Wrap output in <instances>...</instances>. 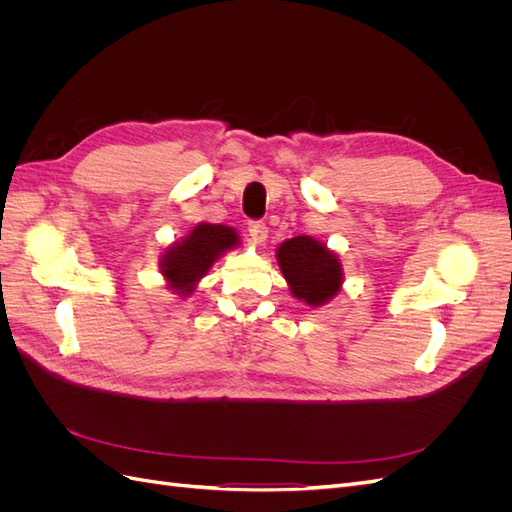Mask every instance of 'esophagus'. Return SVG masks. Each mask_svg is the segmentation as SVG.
I'll list each match as a JSON object with an SVG mask.
<instances>
[{
    "label": "esophagus",
    "instance_id": "1",
    "mask_svg": "<svg viewBox=\"0 0 512 512\" xmlns=\"http://www.w3.org/2000/svg\"><path fill=\"white\" fill-rule=\"evenodd\" d=\"M247 230H250V237L256 241V243H265L267 241V224L265 222H250V226H247Z\"/></svg>",
    "mask_w": 512,
    "mask_h": 512
}]
</instances>
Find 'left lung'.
<instances>
[{
    "label": "left lung",
    "instance_id": "left-lung-1",
    "mask_svg": "<svg viewBox=\"0 0 512 512\" xmlns=\"http://www.w3.org/2000/svg\"><path fill=\"white\" fill-rule=\"evenodd\" d=\"M290 292L309 307L329 303L342 290L344 271L337 254L314 237L286 239L275 252Z\"/></svg>",
    "mask_w": 512,
    "mask_h": 512
}]
</instances>
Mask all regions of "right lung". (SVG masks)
<instances>
[{"instance_id":"obj_1","label":"right lung","mask_w":512,"mask_h":512,"mask_svg":"<svg viewBox=\"0 0 512 512\" xmlns=\"http://www.w3.org/2000/svg\"><path fill=\"white\" fill-rule=\"evenodd\" d=\"M239 245L235 228L222 224H198L188 237L175 241L162 254L160 269L170 290L179 297H188L196 290V284L203 280L226 250Z\"/></svg>"}]
</instances>
